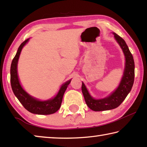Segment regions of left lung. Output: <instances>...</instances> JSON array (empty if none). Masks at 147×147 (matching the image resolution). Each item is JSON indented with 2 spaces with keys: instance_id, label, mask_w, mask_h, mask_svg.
<instances>
[{
  "instance_id": "left-lung-1",
  "label": "left lung",
  "mask_w": 147,
  "mask_h": 147,
  "mask_svg": "<svg viewBox=\"0 0 147 147\" xmlns=\"http://www.w3.org/2000/svg\"><path fill=\"white\" fill-rule=\"evenodd\" d=\"M115 38L118 42L126 58L125 69L124 74L122 78L120 85L118 88L108 97L100 100H96L92 98L87 90L85 85L82 83V91L84 99L89 108L94 111H100L109 110L117 108L127 96L132 88L134 81V61L130 50L124 39L115 33H113Z\"/></svg>"
}]
</instances>
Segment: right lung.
I'll list each match as a JSON object with an SVG mask.
<instances>
[{
	"label": "right lung",
	"instance_id": "add662e5",
	"mask_svg": "<svg viewBox=\"0 0 147 147\" xmlns=\"http://www.w3.org/2000/svg\"><path fill=\"white\" fill-rule=\"evenodd\" d=\"M29 39H26L19 46L17 50L16 55L12 60L10 69V82L13 93L18 98L20 102L30 113L39 114V115H50L56 112L61 106L62 99L65 91L70 84L71 80L67 81L62 85L57 95L53 99L47 101H39L37 99L32 97L22 88L20 85L19 80L17 75V62L21 54V50Z\"/></svg>",
	"mask_w": 147,
	"mask_h": 147
}]
</instances>
